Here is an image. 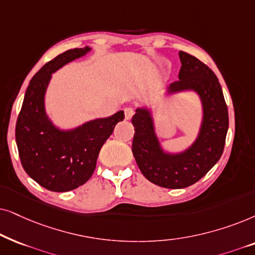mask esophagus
Here are the masks:
<instances>
[{
    "instance_id": "obj_1",
    "label": "esophagus",
    "mask_w": 255,
    "mask_h": 255,
    "mask_svg": "<svg viewBox=\"0 0 255 255\" xmlns=\"http://www.w3.org/2000/svg\"><path fill=\"white\" fill-rule=\"evenodd\" d=\"M133 115H134V108H131V107H126L125 108V118H126V120H130Z\"/></svg>"
}]
</instances>
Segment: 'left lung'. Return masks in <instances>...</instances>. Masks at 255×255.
Listing matches in <instances>:
<instances>
[{
    "instance_id": "obj_1",
    "label": "left lung",
    "mask_w": 255,
    "mask_h": 255,
    "mask_svg": "<svg viewBox=\"0 0 255 255\" xmlns=\"http://www.w3.org/2000/svg\"><path fill=\"white\" fill-rule=\"evenodd\" d=\"M179 80L169 85L167 94L192 91L201 99L202 124L192 144L178 152L164 150L148 107L136 108L131 119V151L138 168L148 181L167 189L186 188L204 177L219 161L229 129V112L218 78L191 54L179 51Z\"/></svg>"
}]
</instances>
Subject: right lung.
Segmentation results:
<instances>
[{
    "label": "right lung",
    "mask_w": 255,
    "mask_h": 255,
    "mask_svg": "<svg viewBox=\"0 0 255 255\" xmlns=\"http://www.w3.org/2000/svg\"><path fill=\"white\" fill-rule=\"evenodd\" d=\"M92 50H67L46 63L30 80L16 122V143L26 174L50 191L77 189L93 175L98 155L125 119L124 111L94 119L72 129L54 126L45 111V93L52 73Z\"/></svg>",
    "instance_id": "obj_1"
}]
</instances>
